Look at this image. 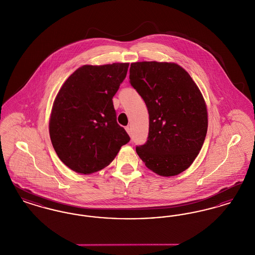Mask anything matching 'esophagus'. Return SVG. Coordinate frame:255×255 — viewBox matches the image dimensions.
Masks as SVG:
<instances>
[{
	"label": "esophagus",
	"mask_w": 255,
	"mask_h": 255,
	"mask_svg": "<svg viewBox=\"0 0 255 255\" xmlns=\"http://www.w3.org/2000/svg\"><path fill=\"white\" fill-rule=\"evenodd\" d=\"M125 130H126V132L128 133V134H129V135H131V134H132V131H131V128H130L129 126H127V127L125 128Z\"/></svg>",
	"instance_id": "obj_1"
}]
</instances>
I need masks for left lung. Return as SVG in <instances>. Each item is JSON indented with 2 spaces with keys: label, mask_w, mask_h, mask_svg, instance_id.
Returning a JSON list of instances; mask_svg holds the SVG:
<instances>
[{
  "label": "left lung",
  "mask_w": 255,
  "mask_h": 255,
  "mask_svg": "<svg viewBox=\"0 0 255 255\" xmlns=\"http://www.w3.org/2000/svg\"><path fill=\"white\" fill-rule=\"evenodd\" d=\"M130 83L149 113L145 144L135 151L148 169L162 177L187 169L202 149L207 132V109L194 80L173 62L131 64Z\"/></svg>",
  "instance_id": "1"
}]
</instances>
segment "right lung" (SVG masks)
<instances>
[{
    "label": "right lung",
    "mask_w": 255,
    "mask_h": 255,
    "mask_svg": "<svg viewBox=\"0 0 255 255\" xmlns=\"http://www.w3.org/2000/svg\"><path fill=\"white\" fill-rule=\"evenodd\" d=\"M129 63L84 65L61 86L49 118V136L61 161L89 175L105 168L130 137L117 122L113 97Z\"/></svg>",
    "instance_id": "add662e5"
}]
</instances>
